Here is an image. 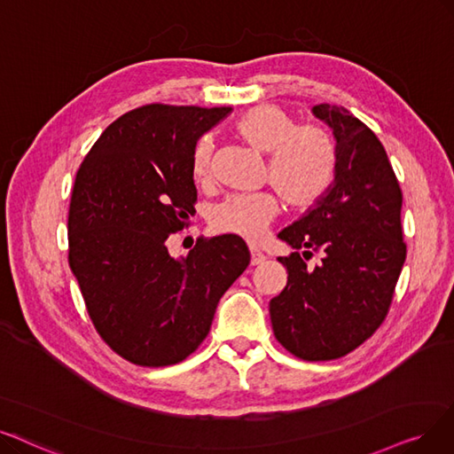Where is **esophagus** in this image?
Instances as JSON below:
<instances>
[{
	"label": "esophagus",
	"instance_id": "esophagus-1",
	"mask_svg": "<svg viewBox=\"0 0 454 454\" xmlns=\"http://www.w3.org/2000/svg\"><path fill=\"white\" fill-rule=\"evenodd\" d=\"M249 253H251V266H259V264H262V262L266 261L264 253H261V251L255 249V247H251Z\"/></svg>",
	"mask_w": 454,
	"mask_h": 454
}]
</instances>
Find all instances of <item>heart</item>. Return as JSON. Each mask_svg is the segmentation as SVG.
<instances>
[{
    "mask_svg": "<svg viewBox=\"0 0 454 454\" xmlns=\"http://www.w3.org/2000/svg\"><path fill=\"white\" fill-rule=\"evenodd\" d=\"M237 132L253 149L270 154L268 180L290 207H309L328 190L335 153L330 136L315 122L296 124L294 115L274 104L257 106L244 114ZM192 175L205 183L212 175V139L197 143ZM278 199L270 193H239L227 197L212 212V225L220 232L259 240L278 215Z\"/></svg>",
    "mask_w": 454,
    "mask_h": 454,
    "instance_id": "heart-1",
    "label": "heart"
}]
</instances>
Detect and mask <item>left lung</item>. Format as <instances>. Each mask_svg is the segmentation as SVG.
Segmentation results:
<instances>
[{
  "label": "left lung",
  "mask_w": 454,
  "mask_h": 454,
  "mask_svg": "<svg viewBox=\"0 0 454 454\" xmlns=\"http://www.w3.org/2000/svg\"><path fill=\"white\" fill-rule=\"evenodd\" d=\"M330 126L335 180L313 210L279 232L294 249L279 257L286 286L270 300L276 339L305 361H330L364 344L386 320L406 259L403 192L384 145L342 106L318 104ZM313 252L321 262L304 261Z\"/></svg>",
  "instance_id": "left-lung-1"
}]
</instances>
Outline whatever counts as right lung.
<instances>
[{
	"label": "right lung",
	"mask_w": 454,
	"mask_h": 454,
	"mask_svg": "<svg viewBox=\"0 0 454 454\" xmlns=\"http://www.w3.org/2000/svg\"><path fill=\"white\" fill-rule=\"evenodd\" d=\"M231 107L147 104L114 121L83 158L68 207V264L87 313L115 354L168 367L207 339L215 307L249 264L237 234L168 240L188 227L195 143Z\"/></svg>",
	"instance_id": "right-lung-1"
}]
</instances>
